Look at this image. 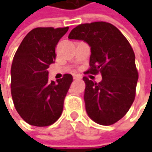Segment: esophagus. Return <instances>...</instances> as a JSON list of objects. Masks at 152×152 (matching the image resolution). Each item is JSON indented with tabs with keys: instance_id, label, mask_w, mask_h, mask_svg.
<instances>
[{
	"instance_id": "esophagus-1",
	"label": "esophagus",
	"mask_w": 152,
	"mask_h": 152,
	"mask_svg": "<svg viewBox=\"0 0 152 152\" xmlns=\"http://www.w3.org/2000/svg\"><path fill=\"white\" fill-rule=\"evenodd\" d=\"M82 79V76L79 75V74H74L73 75V79Z\"/></svg>"
}]
</instances>
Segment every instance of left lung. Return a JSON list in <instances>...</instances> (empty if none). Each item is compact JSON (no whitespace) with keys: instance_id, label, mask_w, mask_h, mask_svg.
Segmentation results:
<instances>
[{"instance_id":"1","label":"left lung","mask_w":152,"mask_h":152,"mask_svg":"<svg viewBox=\"0 0 152 152\" xmlns=\"http://www.w3.org/2000/svg\"><path fill=\"white\" fill-rule=\"evenodd\" d=\"M68 38L89 44L91 67L85 73H101L102 76L100 83L83 78L89 117L102 125L117 123L129 110L136 93L139 74L129 42L118 28L106 22L79 24Z\"/></svg>"}]
</instances>
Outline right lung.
<instances>
[{
    "mask_svg": "<svg viewBox=\"0 0 152 152\" xmlns=\"http://www.w3.org/2000/svg\"><path fill=\"white\" fill-rule=\"evenodd\" d=\"M67 30L68 27L35 28L15 53L11 67V93L17 112L30 125H51L62 113L73 76L66 73L56 82H50L47 68L54 62L56 46Z\"/></svg>",
    "mask_w": 152,
    "mask_h": 152,
    "instance_id": "obj_1",
    "label": "right lung"
}]
</instances>
